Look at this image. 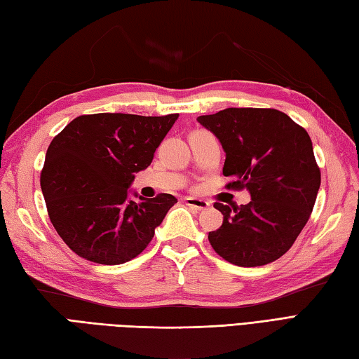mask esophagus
<instances>
[{
    "label": "esophagus",
    "instance_id": "obj_1",
    "mask_svg": "<svg viewBox=\"0 0 359 359\" xmlns=\"http://www.w3.org/2000/svg\"><path fill=\"white\" fill-rule=\"evenodd\" d=\"M185 203L189 208H193L196 211H202L207 210L210 207V203L203 199H197V197H185Z\"/></svg>",
    "mask_w": 359,
    "mask_h": 359
}]
</instances>
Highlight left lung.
I'll return each mask as SVG.
<instances>
[{
	"mask_svg": "<svg viewBox=\"0 0 359 359\" xmlns=\"http://www.w3.org/2000/svg\"><path fill=\"white\" fill-rule=\"evenodd\" d=\"M197 121L225 151L226 188H247L251 202L215 203L224 215L208 241L219 256L239 266L276 261L293 245L313 211L321 185L306 129L278 109L226 108Z\"/></svg>",
	"mask_w": 359,
	"mask_h": 359,
	"instance_id": "1",
	"label": "left lung"
}]
</instances>
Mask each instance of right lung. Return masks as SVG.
<instances>
[{
	"label": "right lung",
	"instance_id": "1",
	"mask_svg": "<svg viewBox=\"0 0 359 359\" xmlns=\"http://www.w3.org/2000/svg\"><path fill=\"white\" fill-rule=\"evenodd\" d=\"M179 114L102 112L74 118L53 137L41 171L49 219L66 245L103 265L131 261L177 202L171 194L129 201L135 172L151 165Z\"/></svg>",
	"mask_w": 359,
	"mask_h": 359
}]
</instances>
